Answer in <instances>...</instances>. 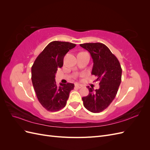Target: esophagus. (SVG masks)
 <instances>
[{"label":"esophagus","mask_w":150,"mask_h":150,"mask_svg":"<svg viewBox=\"0 0 150 150\" xmlns=\"http://www.w3.org/2000/svg\"><path fill=\"white\" fill-rule=\"evenodd\" d=\"M82 87H83V86L81 85V84H78V83L75 84V88H76L80 89V88H81Z\"/></svg>","instance_id":"obj_1"}]
</instances>
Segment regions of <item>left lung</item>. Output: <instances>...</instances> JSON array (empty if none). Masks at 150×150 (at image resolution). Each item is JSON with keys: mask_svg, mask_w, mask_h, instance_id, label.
Masks as SVG:
<instances>
[{"mask_svg": "<svg viewBox=\"0 0 150 150\" xmlns=\"http://www.w3.org/2000/svg\"><path fill=\"white\" fill-rule=\"evenodd\" d=\"M80 46L90 53L93 60L91 74L97 77L99 88H89V94L82 98L84 106L92 112L104 111L116 97L121 82L122 69L117 57L102 43H85Z\"/></svg>", "mask_w": 150, "mask_h": 150, "instance_id": "8db88e82", "label": "left lung"}]
</instances>
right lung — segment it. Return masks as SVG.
<instances>
[{
  "label": "right lung",
  "instance_id": "add662e5",
  "mask_svg": "<svg viewBox=\"0 0 150 150\" xmlns=\"http://www.w3.org/2000/svg\"><path fill=\"white\" fill-rule=\"evenodd\" d=\"M76 46L68 42L52 41L44 48L36 58L31 68L32 82L39 103L49 111L54 112L66 106L72 83L57 86L55 74L63 66L67 52Z\"/></svg>",
  "mask_w": 150,
  "mask_h": 150
}]
</instances>
